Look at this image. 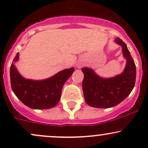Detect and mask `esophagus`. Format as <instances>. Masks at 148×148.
<instances>
[{
	"mask_svg": "<svg viewBox=\"0 0 148 148\" xmlns=\"http://www.w3.org/2000/svg\"><path fill=\"white\" fill-rule=\"evenodd\" d=\"M77 67H78V68H80V67H81V64H78V65H77Z\"/></svg>",
	"mask_w": 148,
	"mask_h": 148,
	"instance_id": "obj_1",
	"label": "esophagus"
}]
</instances>
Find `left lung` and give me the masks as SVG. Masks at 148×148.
<instances>
[{"label":"left lung","mask_w":148,"mask_h":148,"mask_svg":"<svg viewBox=\"0 0 148 148\" xmlns=\"http://www.w3.org/2000/svg\"><path fill=\"white\" fill-rule=\"evenodd\" d=\"M115 42L122 47L123 56L126 58V67L122 74L113 78L100 77L92 69H81L84 74L83 91L86 102L95 108L113 107L128 97L135 86L136 69L134 61L126 44L120 38Z\"/></svg>","instance_id":"8db88e82"}]
</instances>
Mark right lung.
Here are the masks:
<instances>
[{"label":"right lung","instance_id":"1","mask_svg":"<svg viewBox=\"0 0 148 148\" xmlns=\"http://www.w3.org/2000/svg\"><path fill=\"white\" fill-rule=\"evenodd\" d=\"M17 53L14 62L18 60ZM74 72V68L60 71L49 79L35 81L23 78L12 62L10 67V82L12 91L25 106L33 109L53 108L60 99L64 83Z\"/></svg>","mask_w":148,"mask_h":148}]
</instances>
